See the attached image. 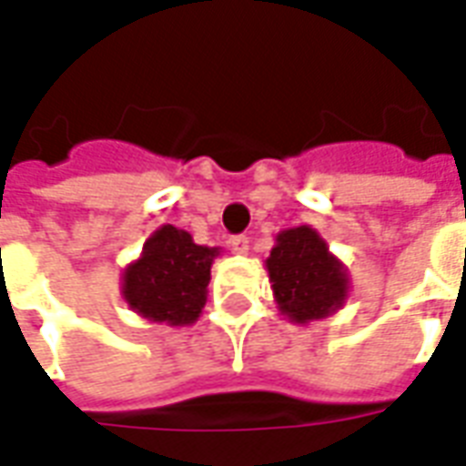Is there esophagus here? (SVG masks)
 <instances>
[{"label":"esophagus","mask_w":466,"mask_h":466,"mask_svg":"<svg viewBox=\"0 0 466 466\" xmlns=\"http://www.w3.org/2000/svg\"><path fill=\"white\" fill-rule=\"evenodd\" d=\"M229 244H232V249L237 254L249 252V237H247V234H237V237H232V239H229Z\"/></svg>","instance_id":"1"}]
</instances>
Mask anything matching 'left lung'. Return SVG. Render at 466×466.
<instances>
[{"instance_id":"obj_1","label":"left lung","mask_w":466,"mask_h":466,"mask_svg":"<svg viewBox=\"0 0 466 466\" xmlns=\"http://www.w3.org/2000/svg\"><path fill=\"white\" fill-rule=\"evenodd\" d=\"M267 272L279 312L297 324L329 317L350 292L344 264L307 224L277 234V244L267 257Z\"/></svg>"}]
</instances>
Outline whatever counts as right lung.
<instances>
[{"mask_svg": "<svg viewBox=\"0 0 466 466\" xmlns=\"http://www.w3.org/2000/svg\"><path fill=\"white\" fill-rule=\"evenodd\" d=\"M217 254V247L194 244L192 234L164 224L144 242L142 257L124 269V302L149 322H197Z\"/></svg>", "mask_w": 466, "mask_h": 466, "instance_id": "add662e5", "label": "right lung"}]
</instances>
